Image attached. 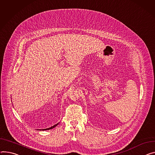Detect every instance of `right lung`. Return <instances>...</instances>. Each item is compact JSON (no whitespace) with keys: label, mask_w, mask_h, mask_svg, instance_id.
Returning <instances> with one entry per match:
<instances>
[{"label":"right lung","mask_w":155,"mask_h":155,"mask_svg":"<svg viewBox=\"0 0 155 155\" xmlns=\"http://www.w3.org/2000/svg\"><path fill=\"white\" fill-rule=\"evenodd\" d=\"M58 124H59V123H58L57 124H55V125H53L52 127H49V128H48V129H42V130H49V129H52L54 128V127H56V126H57V125H58ZM40 130H41V129H40Z\"/></svg>","instance_id":"obj_1"}]
</instances>
